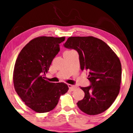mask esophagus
I'll return each mask as SVG.
<instances>
[{
    "label": "esophagus",
    "mask_w": 133,
    "mask_h": 133,
    "mask_svg": "<svg viewBox=\"0 0 133 133\" xmlns=\"http://www.w3.org/2000/svg\"><path fill=\"white\" fill-rule=\"evenodd\" d=\"M68 87H69V89L71 90V91H74V90H76V89H77V86H74V85L68 84Z\"/></svg>",
    "instance_id": "1"
}]
</instances>
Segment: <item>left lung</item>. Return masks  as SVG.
Listing matches in <instances>:
<instances>
[{
    "mask_svg": "<svg viewBox=\"0 0 133 133\" xmlns=\"http://www.w3.org/2000/svg\"><path fill=\"white\" fill-rule=\"evenodd\" d=\"M64 45L77 51L81 69L89 72L91 85L81 87L85 96L77 103L78 108L89 115L104 112L119 92L122 69L119 57L108 44L92 36L70 37Z\"/></svg>",
    "mask_w": 133,
    "mask_h": 133,
    "instance_id": "left-lung-1",
    "label": "left lung"
}]
</instances>
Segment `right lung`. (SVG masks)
Instances as JSON below:
<instances>
[{"label":"right lung","mask_w":133,"mask_h":133,"mask_svg":"<svg viewBox=\"0 0 133 133\" xmlns=\"http://www.w3.org/2000/svg\"><path fill=\"white\" fill-rule=\"evenodd\" d=\"M64 40L65 37L34 38L17 58L13 72L15 90L25 105L37 112L54 109L61 96L69 90L66 84L49 82L43 77L60 51L59 44Z\"/></svg>","instance_id":"right-lung-1"}]
</instances>
